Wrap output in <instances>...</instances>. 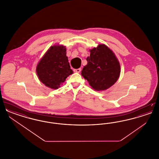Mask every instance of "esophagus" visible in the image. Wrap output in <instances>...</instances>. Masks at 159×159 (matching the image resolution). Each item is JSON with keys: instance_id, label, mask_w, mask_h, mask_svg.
<instances>
[{"instance_id": "obj_1", "label": "esophagus", "mask_w": 159, "mask_h": 159, "mask_svg": "<svg viewBox=\"0 0 159 159\" xmlns=\"http://www.w3.org/2000/svg\"><path fill=\"white\" fill-rule=\"evenodd\" d=\"M81 71V68H77V69H74V71L76 73H80Z\"/></svg>"}]
</instances>
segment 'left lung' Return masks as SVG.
Segmentation results:
<instances>
[{
    "mask_svg": "<svg viewBox=\"0 0 159 159\" xmlns=\"http://www.w3.org/2000/svg\"><path fill=\"white\" fill-rule=\"evenodd\" d=\"M89 51L90 56L86 58L88 64L83 67L81 75L94 90H106L120 76L119 61L113 51L104 44H99Z\"/></svg>",
    "mask_w": 159,
    "mask_h": 159,
    "instance_id": "8db88e82",
    "label": "left lung"
}]
</instances>
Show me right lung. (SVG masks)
<instances>
[{"label": "right lung", "mask_w": 159, "mask_h": 159, "mask_svg": "<svg viewBox=\"0 0 159 159\" xmlns=\"http://www.w3.org/2000/svg\"><path fill=\"white\" fill-rule=\"evenodd\" d=\"M36 73L39 79L46 86L57 89L73 73L70 68L66 46H52L38 62Z\"/></svg>", "instance_id": "add662e5"}]
</instances>
